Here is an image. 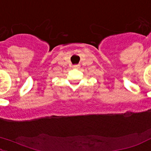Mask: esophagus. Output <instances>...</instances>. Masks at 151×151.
Returning a JSON list of instances; mask_svg holds the SVG:
<instances>
[{
    "mask_svg": "<svg viewBox=\"0 0 151 151\" xmlns=\"http://www.w3.org/2000/svg\"><path fill=\"white\" fill-rule=\"evenodd\" d=\"M73 68H74V69H78V68H80V65H73Z\"/></svg>",
    "mask_w": 151,
    "mask_h": 151,
    "instance_id": "obj_1",
    "label": "esophagus"
}]
</instances>
